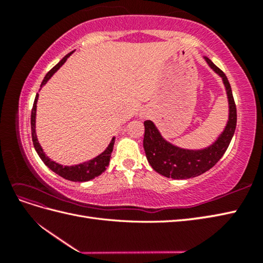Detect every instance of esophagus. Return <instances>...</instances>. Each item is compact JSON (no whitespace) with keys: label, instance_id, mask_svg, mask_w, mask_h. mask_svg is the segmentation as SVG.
<instances>
[{"label":"esophagus","instance_id":"obj_1","mask_svg":"<svg viewBox=\"0 0 263 263\" xmlns=\"http://www.w3.org/2000/svg\"><path fill=\"white\" fill-rule=\"evenodd\" d=\"M141 119H144V116H141Z\"/></svg>","mask_w":263,"mask_h":263}]
</instances>
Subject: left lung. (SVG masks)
Returning a JSON list of instances; mask_svg holds the SVG:
<instances>
[{
	"instance_id": "8db88e82",
	"label": "left lung",
	"mask_w": 263,
	"mask_h": 263,
	"mask_svg": "<svg viewBox=\"0 0 263 263\" xmlns=\"http://www.w3.org/2000/svg\"><path fill=\"white\" fill-rule=\"evenodd\" d=\"M203 59L209 68L221 78L227 95L228 120L216 140L201 149L182 148L166 140L153 121L147 120L143 123V149L148 163L160 175L173 180H186L209 171L225 154L236 128V106L227 77L210 59Z\"/></svg>"
}]
</instances>
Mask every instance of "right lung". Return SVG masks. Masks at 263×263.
Wrapping results in <instances>:
<instances>
[{"mask_svg":"<svg viewBox=\"0 0 263 263\" xmlns=\"http://www.w3.org/2000/svg\"><path fill=\"white\" fill-rule=\"evenodd\" d=\"M72 53L73 52H71L68 55H65V57L61 60L60 62L55 65L51 71L48 72V73L45 76V78H44L41 88H43V86L46 85L47 81L51 79L55 72H57L61 68V66H62L66 62V60L71 57ZM38 97H39V95L37 93L35 102H33L32 109H31V120H30V122H31V137H32L33 147H35L39 157H41V159L44 161V164H45L49 170H52L54 173H57V174L60 175L61 177H63V178H65V180H69L72 182H88L90 180H93L95 177H97L102 174V173H104L109 164L110 154H111V152H113V148H114L115 137L111 138V140L107 146V148H106L102 154H99L98 156H96V157L90 159V160L83 161V163L77 164V165L63 166V165L57 163V161L52 160L45 153H44V149L42 148L41 143H39L37 135H36V110H37Z\"/></svg>","mask_w":263,"mask_h":263,"instance_id":"obj_1","label":"right lung"}]
</instances>
